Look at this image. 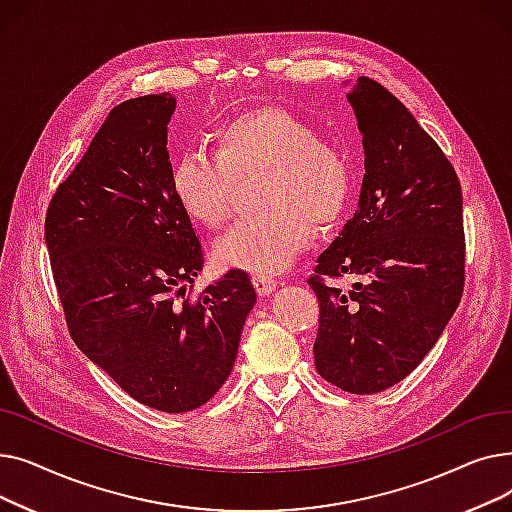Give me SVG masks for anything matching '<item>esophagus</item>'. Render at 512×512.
Returning <instances> with one entry per match:
<instances>
[{
    "label": "esophagus",
    "mask_w": 512,
    "mask_h": 512,
    "mask_svg": "<svg viewBox=\"0 0 512 512\" xmlns=\"http://www.w3.org/2000/svg\"><path fill=\"white\" fill-rule=\"evenodd\" d=\"M253 286H255V290L259 292V294H270L276 286H278V282L274 280V278H270V276H253Z\"/></svg>",
    "instance_id": "esophagus-1"
}]
</instances>
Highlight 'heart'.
<instances>
[{
	"label": "heart",
	"instance_id": "b5f03b06",
	"mask_svg": "<svg viewBox=\"0 0 512 512\" xmlns=\"http://www.w3.org/2000/svg\"><path fill=\"white\" fill-rule=\"evenodd\" d=\"M215 153L184 151L170 182L188 218L207 228L226 222L236 184L263 172L259 203L272 207L240 218L213 242L228 270L282 272L313 238L342 222L355 193L348 155L319 139L313 124L282 107H259L215 128Z\"/></svg>",
	"mask_w": 512,
	"mask_h": 512
}]
</instances>
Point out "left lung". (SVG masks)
Instances as JSON below:
<instances>
[{"mask_svg": "<svg viewBox=\"0 0 512 512\" xmlns=\"http://www.w3.org/2000/svg\"><path fill=\"white\" fill-rule=\"evenodd\" d=\"M363 132L355 218L307 278L317 294V373L351 394L382 392L432 351L465 286L463 191L450 159L386 87L348 93ZM353 275L351 291L325 280Z\"/></svg>", "mask_w": 512, "mask_h": 512, "instance_id": "left-lung-1", "label": "left lung"}]
</instances>
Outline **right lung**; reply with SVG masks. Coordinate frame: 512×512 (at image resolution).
<instances>
[{
  "instance_id": "add662e5",
  "label": "right lung",
  "mask_w": 512,
  "mask_h": 512,
  "mask_svg": "<svg viewBox=\"0 0 512 512\" xmlns=\"http://www.w3.org/2000/svg\"><path fill=\"white\" fill-rule=\"evenodd\" d=\"M174 107L170 93L114 107L53 193L45 242L80 351L134 400L186 413L228 380L257 294L230 270L186 297L203 249L170 182Z\"/></svg>"
}]
</instances>
